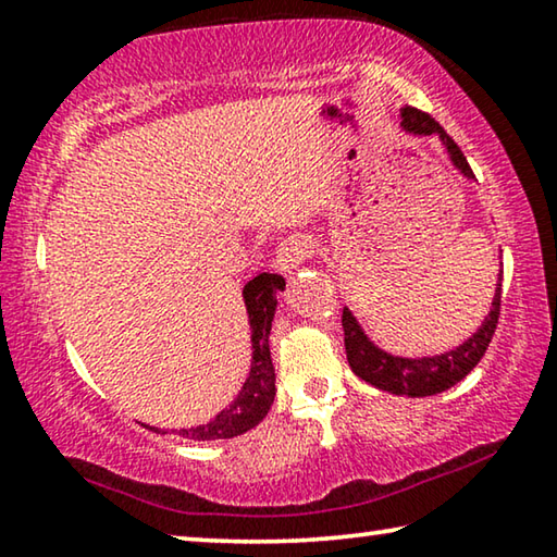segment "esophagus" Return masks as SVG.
Masks as SVG:
<instances>
[{"mask_svg":"<svg viewBox=\"0 0 557 557\" xmlns=\"http://www.w3.org/2000/svg\"><path fill=\"white\" fill-rule=\"evenodd\" d=\"M307 255H310V243L302 235H287L282 237L277 250H275V262L282 272H289L299 268L305 262Z\"/></svg>","mask_w":557,"mask_h":557,"instance_id":"obj_1","label":"esophagus"}]
</instances>
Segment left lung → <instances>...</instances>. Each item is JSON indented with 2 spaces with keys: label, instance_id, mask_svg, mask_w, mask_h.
<instances>
[{
  "label": "left lung",
  "instance_id": "left-lung-1",
  "mask_svg": "<svg viewBox=\"0 0 557 557\" xmlns=\"http://www.w3.org/2000/svg\"><path fill=\"white\" fill-rule=\"evenodd\" d=\"M401 126L406 134L413 136H438L441 144L446 146V153L451 158L454 168H458L466 178H473V171L461 148L454 144V138L446 134L438 123L413 106H404L401 109ZM500 280L496 285V295H493L491 312L485 317L481 330L473 337L458 344L456 349L444 351L436 357H394L389 351L379 349L376 344L367 337L361 330L357 317L351 314L347 307L342 312V326H344V349H347V361L359 379H364L376 389L389 392L396 396H434L446 389H451L454 384L461 382L466 374H471V369L479 364L481 357L488 349L496 332L498 314H500Z\"/></svg>",
  "mask_w": 557,
  "mask_h": 557
}]
</instances>
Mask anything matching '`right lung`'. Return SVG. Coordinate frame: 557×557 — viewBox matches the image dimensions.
Instances as JSON below:
<instances>
[{
	"label": "right lung",
	"instance_id": "obj_1",
	"mask_svg": "<svg viewBox=\"0 0 557 557\" xmlns=\"http://www.w3.org/2000/svg\"><path fill=\"white\" fill-rule=\"evenodd\" d=\"M282 289H285V277L272 275V272H260L258 277L247 282L243 289V299L252 332L250 374H247L240 394L235 396V401L231 406H225L215 419L202 423V426L181 429L175 431V434L190 441L233 438L255 429L264 417H268L270 406L275 401V367H272L270 359V330L272 317H275L277 310L275 295L282 293Z\"/></svg>",
	"mask_w": 557,
	"mask_h": 557
}]
</instances>
